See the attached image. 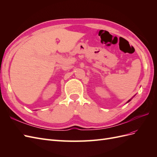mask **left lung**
<instances>
[{
    "mask_svg": "<svg viewBox=\"0 0 157 157\" xmlns=\"http://www.w3.org/2000/svg\"><path fill=\"white\" fill-rule=\"evenodd\" d=\"M134 98V96H133V97H132V98H131V99H129V100H128V102H127V103H128V102H129V101H131V99H132V98Z\"/></svg>",
    "mask_w": 157,
    "mask_h": 157,
    "instance_id": "obj_1",
    "label": "left lung"
}]
</instances>
